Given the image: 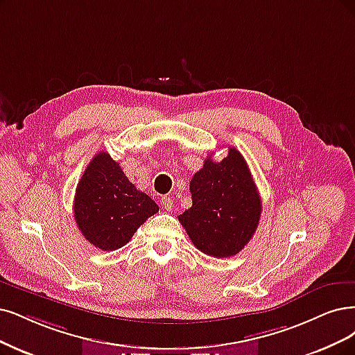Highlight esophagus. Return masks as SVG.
I'll return each instance as SVG.
<instances>
[{
  "instance_id": "34e87169",
  "label": "esophagus",
  "mask_w": 355,
  "mask_h": 355,
  "mask_svg": "<svg viewBox=\"0 0 355 355\" xmlns=\"http://www.w3.org/2000/svg\"><path fill=\"white\" fill-rule=\"evenodd\" d=\"M162 206H164V209H166V211H171V207H173V198H169V196H164Z\"/></svg>"
}]
</instances>
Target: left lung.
Returning a JSON list of instances; mask_svg holds the SVG:
<instances>
[{
	"instance_id": "8db88e82",
	"label": "left lung",
	"mask_w": 355,
	"mask_h": 355,
	"mask_svg": "<svg viewBox=\"0 0 355 355\" xmlns=\"http://www.w3.org/2000/svg\"><path fill=\"white\" fill-rule=\"evenodd\" d=\"M193 205L178 216L194 247L212 257L240 253L254 235L261 200L243 155L230 148L224 159L211 155L190 181Z\"/></svg>"
}]
</instances>
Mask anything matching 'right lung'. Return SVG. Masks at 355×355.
<instances>
[{"label": "right lung", "mask_w": 355, "mask_h": 355, "mask_svg": "<svg viewBox=\"0 0 355 355\" xmlns=\"http://www.w3.org/2000/svg\"><path fill=\"white\" fill-rule=\"evenodd\" d=\"M73 209L83 237L112 252L125 245L159 206L128 181L110 153L99 152L78 181Z\"/></svg>", "instance_id": "1"}]
</instances>
